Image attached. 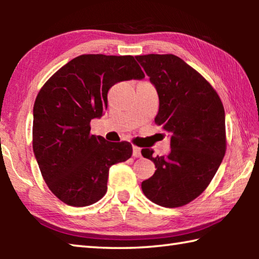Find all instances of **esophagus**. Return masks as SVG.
I'll return each mask as SVG.
<instances>
[{"instance_id": "34e87169", "label": "esophagus", "mask_w": 259, "mask_h": 259, "mask_svg": "<svg viewBox=\"0 0 259 259\" xmlns=\"http://www.w3.org/2000/svg\"><path fill=\"white\" fill-rule=\"evenodd\" d=\"M133 155L135 157H140L142 156V153H140V148L137 146H134L133 147Z\"/></svg>"}]
</instances>
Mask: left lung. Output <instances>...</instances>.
Segmentation results:
<instances>
[{"label":"left lung","instance_id":"8db88e82","mask_svg":"<svg viewBox=\"0 0 259 259\" xmlns=\"http://www.w3.org/2000/svg\"><path fill=\"white\" fill-rule=\"evenodd\" d=\"M159 96L155 123L170 134L168 155L153 157L155 172L142 183L147 199L165 208L182 207L211 182L226 151L225 111L210 83L175 55L136 56Z\"/></svg>","mask_w":259,"mask_h":259}]
</instances>
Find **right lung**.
<instances>
[{"mask_svg":"<svg viewBox=\"0 0 259 259\" xmlns=\"http://www.w3.org/2000/svg\"><path fill=\"white\" fill-rule=\"evenodd\" d=\"M144 77L133 56L82 55L41 88L33 108V151L48 187L64 203L97 202L107 192L109 168L133 154L128 142L91 135L90 122L103 116L115 83Z\"/></svg>","mask_w":259,"mask_h":259,"instance_id":"add662e5","label":"right lung"}]
</instances>
